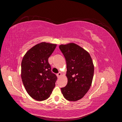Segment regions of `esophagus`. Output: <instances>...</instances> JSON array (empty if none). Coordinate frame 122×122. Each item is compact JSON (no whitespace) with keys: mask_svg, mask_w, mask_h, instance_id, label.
<instances>
[{"mask_svg":"<svg viewBox=\"0 0 122 122\" xmlns=\"http://www.w3.org/2000/svg\"><path fill=\"white\" fill-rule=\"evenodd\" d=\"M61 75V72H59L57 74V76L58 77H60Z\"/></svg>","mask_w":122,"mask_h":122,"instance_id":"34e87169","label":"esophagus"}]
</instances>
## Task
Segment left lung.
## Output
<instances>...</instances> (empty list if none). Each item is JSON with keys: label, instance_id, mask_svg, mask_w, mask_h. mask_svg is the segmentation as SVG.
Listing matches in <instances>:
<instances>
[{"label": "left lung", "instance_id": "1", "mask_svg": "<svg viewBox=\"0 0 122 122\" xmlns=\"http://www.w3.org/2000/svg\"><path fill=\"white\" fill-rule=\"evenodd\" d=\"M59 48L67 63L68 83L61 88L64 98L76 101L84 97L93 81L94 66L90 54L74 43L61 45Z\"/></svg>", "mask_w": 122, "mask_h": 122}]
</instances>
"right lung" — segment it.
I'll list each match as a JSON object with an SVG mask.
<instances>
[{"label": "right lung", "mask_w": 122, "mask_h": 122, "mask_svg": "<svg viewBox=\"0 0 122 122\" xmlns=\"http://www.w3.org/2000/svg\"><path fill=\"white\" fill-rule=\"evenodd\" d=\"M56 44L42 42L26 53L21 62V78L27 93L37 101L48 98L55 86L56 75L51 72L48 58Z\"/></svg>", "instance_id": "right-lung-1"}]
</instances>
